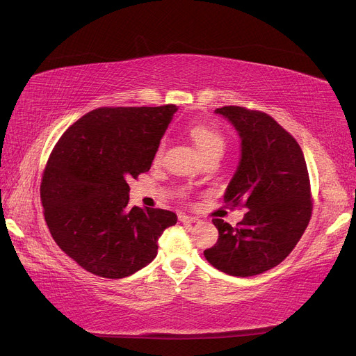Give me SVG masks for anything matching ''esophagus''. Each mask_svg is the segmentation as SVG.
Instances as JSON below:
<instances>
[{
	"mask_svg": "<svg viewBox=\"0 0 356 356\" xmlns=\"http://www.w3.org/2000/svg\"><path fill=\"white\" fill-rule=\"evenodd\" d=\"M179 221H181V222H198V218L188 216V214H179Z\"/></svg>",
	"mask_w": 356,
	"mask_h": 356,
	"instance_id": "34e87169",
	"label": "esophagus"
}]
</instances>
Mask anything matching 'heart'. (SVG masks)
<instances>
[{
    "label": "heart",
    "mask_w": 356,
    "mask_h": 356,
    "mask_svg": "<svg viewBox=\"0 0 356 356\" xmlns=\"http://www.w3.org/2000/svg\"><path fill=\"white\" fill-rule=\"evenodd\" d=\"M188 134L204 156L213 152L221 154L222 149H225V145H226L225 136H222L214 127H209L207 124H191L188 127ZM163 151H164V142L158 145V148L155 151V160H160Z\"/></svg>",
    "instance_id": "obj_1"
}]
</instances>
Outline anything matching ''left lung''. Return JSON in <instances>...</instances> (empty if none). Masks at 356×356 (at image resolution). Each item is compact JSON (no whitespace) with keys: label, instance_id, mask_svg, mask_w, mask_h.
Segmentation results:
<instances>
[{"label":"left lung","instance_id":"left-lung-1","mask_svg":"<svg viewBox=\"0 0 356 356\" xmlns=\"http://www.w3.org/2000/svg\"><path fill=\"white\" fill-rule=\"evenodd\" d=\"M216 113L229 118L242 139L241 163L225 200L248 213L236 227L214 218L218 241L204 255L222 273L251 277L279 266L308 227V168L296 139L267 113L238 105Z\"/></svg>","mask_w":356,"mask_h":356}]
</instances>
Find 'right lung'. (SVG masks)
Masks as SVG:
<instances>
[{
    "label": "right lung",
    "instance_id": "add662e5",
    "mask_svg": "<svg viewBox=\"0 0 356 356\" xmlns=\"http://www.w3.org/2000/svg\"><path fill=\"white\" fill-rule=\"evenodd\" d=\"M161 107H101L79 118L56 143L41 180L52 239L79 266L122 279L156 257V241L176 225L161 208H129L130 179L151 168L176 113Z\"/></svg>",
    "mask_w": 356,
    "mask_h": 356
}]
</instances>
